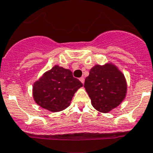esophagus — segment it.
I'll return each mask as SVG.
<instances>
[{
  "label": "esophagus",
  "instance_id": "34e87169",
  "mask_svg": "<svg viewBox=\"0 0 153 153\" xmlns=\"http://www.w3.org/2000/svg\"><path fill=\"white\" fill-rule=\"evenodd\" d=\"M79 80L81 81L82 84H84V77H83V76H82V77H80V78H79Z\"/></svg>",
  "mask_w": 153,
  "mask_h": 153
}]
</instances>
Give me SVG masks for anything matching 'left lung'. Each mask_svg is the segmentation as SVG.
<instances>
[{"mask_svg": "<svg viewBox=\"0 0 153 153\" xmlns=\"http://www.w3.org/2000/svg\"><path fill=\"white\" fill-rule=\"evenodd\" d=\"M84 88L95 109L108 113L123 102L127 93L123 74L112 64L94 65L86 77Z\"/></svg>", "mask_w": 153, "mask_h": 153, "instance_id": "8db88e82", "label": "left lung"}]
</instances>
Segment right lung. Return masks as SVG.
<instances>
[{
	"instance_id": "right-lung-1",
	"label": "right lung",
	"mask_w": 153,
	"mask_h": 153,
	"mask_svg": "<svg viewBox=\"0 0 153 153\" xmlns=\"http://www.w3.org/2000/svg\"><path fill=\"white\" fill-rule=\"evenodd\" d=\"M82 86L69 69L55 65L34 83L33 94L40 106L59 112L69 106L75 92Z\"/></svg>"
}]
</instances>
